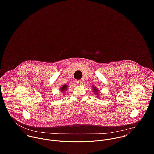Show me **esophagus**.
Wrapping results in <instances>:
<instances>
[{
    "instance_id": "obj_1",
    "label": "esophagus",
    "mask_w": 154,
    "mask_h": 154,
    "mask_svg": "<svg viewBox=\"0 0 154 154\" xmlns=\"http://www.w3.org/2000/svg\"><path fill=\"white\" fill-rule=\"evenodd\" d=\"M81 83H82V82H81V80H76V85H81Z\"/></svg>"
}]
</instances>
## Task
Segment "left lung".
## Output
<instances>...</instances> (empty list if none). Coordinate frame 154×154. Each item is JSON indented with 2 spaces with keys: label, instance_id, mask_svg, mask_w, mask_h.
Segmentation results:
<instances>
[{
  "label": "left lung",
  "instance_id": "1",
  "mask_svg": "<svg viewBox=\"0 0 154 154\" xmlns=\"http://www.w3.org/2000/svg\"><path fill=\"white\" fill-rule=\"evenodd\" d=\"M93 88H94V87H93ZM96 87H95V88H94V89H93V91H94V92H96V93H97V92H98V91H97V89H96Z\"/></svg>",
  "mask_w": 154,
  "mask_h": 154
}]
</instances>
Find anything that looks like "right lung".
Wrapping results in <instances>:
<instances>
[{"mask_svg":"<svg viewBox=\"0 0 154 154\" xmlns=\"http://www.w3.org/2000/svg\"><path fill=\"white\" fill-rule=\"evenodd\" d=\"M67 86L66 85H63L62 87V88H61V91L63 92V91H66V89H67Z\"/></svg>","mask_w":154,"mask_h":154,"instance_id":"right-lung-1","label":"right lung"}]
</instances>
